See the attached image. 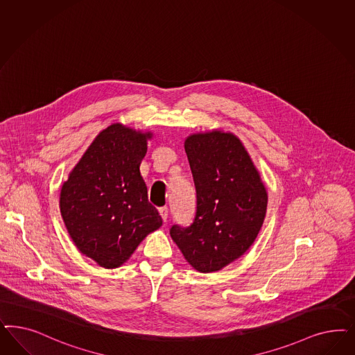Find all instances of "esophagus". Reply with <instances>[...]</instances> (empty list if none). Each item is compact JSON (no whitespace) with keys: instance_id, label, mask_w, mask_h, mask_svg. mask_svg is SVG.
Here are the masks:
<instances>
[{"instance_id":"1","label":"esophagus","mask_w":355,"mask_h":355,"mask_svg":"<svg viewBox=\"0 0 355 355\" xmlns=\"http://www.w3.org/2000/svg\"><path fill=\"white\" fill-rule=\"evenodd\" d=\"M159 214L162 219L166 222V220H167V218H168V207H166V206L159 207Z\"/></svg>"}]
</instances>
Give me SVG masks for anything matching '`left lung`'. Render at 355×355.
Returning a JSON list of instances; mask_svg holds the SVG:
<instances>
[{"label":"left lung","mask_w":355,"mask_h":355,"mask_svg":"<svg viewBox=\"0 0 355 355\" xmlns=\"http://www.w3.org/2000/svg\"><path fill=\"white\" fill-rule=\"evenodd\" d=\"M184 149L197 197L193 223L173 225L172 241L200 273L218 272L238 260L256 241L268 206L260 172L241 139L213 129L185 138Z\"/></svg>","instance_id":"1"}]
</instances>
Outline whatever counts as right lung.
<instances>
[{"label": "right lung", "mask_w": 355, "mask_h": 355, "mask_svg": "<svg viewBox=\"0 0 355 355\" xmlns=\"http://www.w3.org/2000/svg\"><path fill=\"white\" fill-rule=\"evenodd\" d=\"M151 138L120 123L105 128L61 187L60 211L71 241L105 269L126 263L162 226L139 172Z\"/></svg>", "instance_id": "1"}]
</instances>
